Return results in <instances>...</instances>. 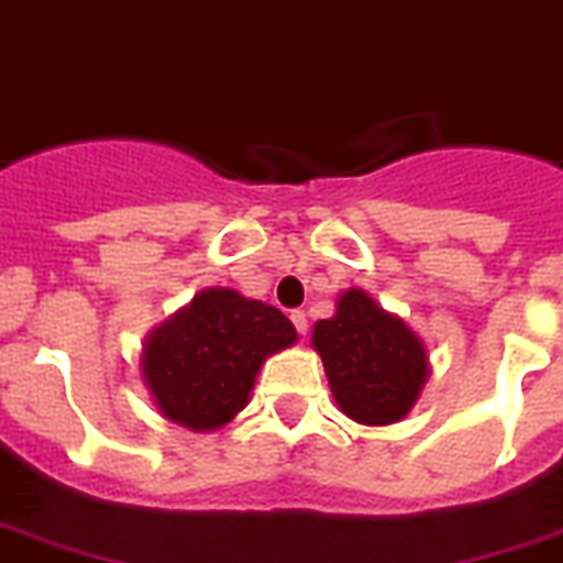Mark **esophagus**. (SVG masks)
<instances>
[{"label": "esophagus", "mask_w": 563, "mask_h": 563, "mask_svg": "<svg viewBox=\"0 0 563 563\" xmlns=\"http://www.w3.org/2000/svg\"><path fill=\"white\" fill-rule=\"evenodd\" d=\"M291 323H295V329L300 332V335L309 332V318H306L303 309H295V312H291Z\"/></svg>", "instance_id": "obj_1"}]
</instances>
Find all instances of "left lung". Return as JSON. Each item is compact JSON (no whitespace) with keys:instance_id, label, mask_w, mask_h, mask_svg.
<instances>
[{"instance_id":"left-lung-1","label":"left lung","mask_w":563,"mask_h":563,"mask_svg":"<svg viewBox=\"0 0 563 563\" xmlns=\"http://www.w3.org/2000/svg\"><path fill=\"white\" fill-rule=\"evenodd\" d=\"M312 346L338 408L361 424L399 422L428 376L422 341L358 289L338 300L335 318L314 323Z\"/></svg>"}]
</instances>
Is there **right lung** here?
<instances>
[{"instance_id":"obj_1","label":"right lung","mask_w":563,"mask_h":563,"mask_svg":"<svg viewBox=\"0 0 563 563\" xmlns=\"http://www.w3.org/2000/svg\"><path fill=\"white\" fill-rule=\"evenodd\" d=\"M297 338L280 309L234 289H208L155 329L144 378L155 405L190 431H213L245 408L260 364Z\"/></svg>"}]
</instances>
